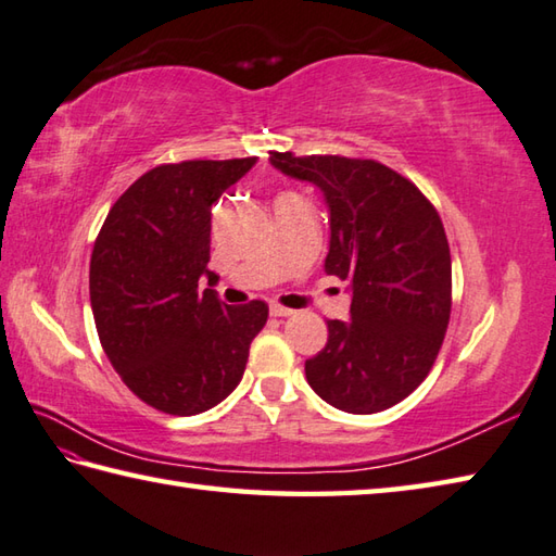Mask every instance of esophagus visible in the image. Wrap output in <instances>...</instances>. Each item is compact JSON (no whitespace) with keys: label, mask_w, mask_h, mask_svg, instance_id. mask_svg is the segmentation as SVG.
Returning a JSON list of instances; mask_svg holds the SVG:
<instances>
[{"label":"esophagus","mask_w":556,"mask_h":556,"mask_svg":"<svg viewBox=\"0 0 556 556\" xmlns=\"http://www.w3.org/2000/svg\"><path fill=\"white\" fill-rule=\"evenodd\" d=\"M269 313L275 315V318H287V315H293V311H291V308L279 306V303H271V306H269Z\"/></svg>","instance_id":"34e87169"}]
</instances>
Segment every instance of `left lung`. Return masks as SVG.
<instances>
[{
  "label": "left lung",
  "mask_w": 556,
  "mask_h": 556,
  "mask_svg": "<svg viewBox=\"0 0 556 556\" xmlns=\"http://www.w3.org/2000/svg\"><path fill=\"white\" fill-rule=\"evenodd\" d=\"M269 161L323 190L325 271L352 289V320H328V344L306 362L311 388L352 415L397 405L429 376L451 320V248L437 206L374 159L275 151Z\"/></svg>",
  "instance_id": "obj_1"
}]
</instances>
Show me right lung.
Wrapping results in <instances>:
<instances>
[{
    "instance_id": "add662e5",
    "label": "right lung",
    "mask_w": 556,
    "mask_h": 556,
    "mask_svg": "<svg viewBox=\"0 0 556 556\" xmlns=\"http://www.w3.org/2000/svg\"><path fill=\"white\" fill-rule=\"evenodd\" d=\"M257 156L163 163L119 194L91 253L98 340L132 393L159 412L192 417L241 383L267 303L226 306L200 279L210 263L212 204Z\"/></svg>"
}]
</instances>
